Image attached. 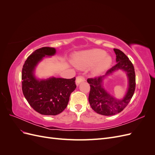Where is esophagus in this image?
Wrapping results in <instances>:
<instances>
[{"label":"esophagus","mask_w":155,"mask_h":155,"mask_svg":"<svg viewBox=\"0 0 155 155\" xmlns=\"http://www.w3.org/2000/svg\"><path fill=\"white\" fill-rule=\"evenodd\" d=\"M84 81H85V78H84L83 76H79L76 77V83L77 85H78L81 82Z\"/></svg>","instance_id":"obj_1"}]
</instances>
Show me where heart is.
<instances>
[{"label": "heart", "instance_id": "1", "mask_svg": "<svg viewBox=\"0 0 155 155\" xmlns=\"http://www.w3.org/2000/svg\"><path fill=\"white\" fill-rule=\"evenodd\" d=\"M106 54V51L101 49L88 50L79 55V61L83 67H89L96 64L94 72L101 74L109 68L112 62L110 56Z\"/></svg>", "mask_w": 155, "mask_h": 155}]
</instances>
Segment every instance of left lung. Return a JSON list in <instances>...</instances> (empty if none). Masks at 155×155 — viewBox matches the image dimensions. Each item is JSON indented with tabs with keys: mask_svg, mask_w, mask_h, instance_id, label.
Instances as JSON below:
<instances>
[{
	"mask_svg": "<svg viewBox=\"0 0 155 155\" xmlns=\"http://www.w3.org/2000/svg\"><path fill=\"white\" fill-rule=\"evenodd\" d=\"M114 51L116 55L117 63L114 66L108 70L104 76L87 79L91 86L88 96L89 104L97 114L104 116H112L122 111L130 102L136 87V76L133 63L120 50L114 48ZM118 69L125 71L129 79L128 90L122 100H118L111 96L102 86L104 78Z\"/></svg>",
	"mask_w": 155,
	"mask_h": 155,
	"instance_id": "left-lung-1",
	"label": "left lung"
}]
</instances>
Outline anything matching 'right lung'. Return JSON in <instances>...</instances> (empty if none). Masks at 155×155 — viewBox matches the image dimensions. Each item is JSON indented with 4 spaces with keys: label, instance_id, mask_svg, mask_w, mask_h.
Wrapping results in <instances>:
<instances>
[{
    "label": "right lung",
    "instance_id": "right-lung-1",
    "mask_svg": "<svg viewBox=\"0 0 155 155\" xmlns=\"http://www.w3.org/2000/svg\"><path fill=\"white\" fill-rule=\"evenodd\" d=\"M54 48L43 47L28 56L22 70V90L26 100L35 111L43 115H57L67 107L71 93L76 89V78H50L37 79L34 76L37 64L46 55H54Z\"/></svg>",
    "mask_w": 155,
    "mask_h": 155
}]
</instances>
